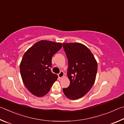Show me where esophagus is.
Segmentation results:
<instances>
[{
  "label": "esophagus",
  "instance_id": "esophagus-1",
  "mask_svg": "<svg viewBox=\"0 0 124 124\" xmlns=\"http://www.w3.org/2000/svg\"><path fill=\"white\" fill-rule=\"evenodd\" d=\"M64 77V72L62 71H60V72L58 74V77L59 78H62V77Z\"/></svg>",
  "mask_w": 124,
  "mask_h": 124
}]
</instances>
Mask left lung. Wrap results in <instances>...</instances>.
Listing matches in <instances>:
<instances>
[{
    "label": "left lung",
    "instance_id": "8db88e82",
    "mask_svg": "<svg viewBox=\"0 0 124 124\" xmlns=\"http://www.w3.org/2000/svg\"><path fill=\"white\" fill-rule=\"evenodd\" d=\"M68 58V77L70 85L63 88L65 96L71 100L84 96L94 84L97 71V63L92 52L80 43H62Z\"/></svg>",
    "mask_w": 124,
    "mask_h": 124
}]
</instances>
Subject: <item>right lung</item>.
<instances>
[{
  "instance_id": "add662e5",
  "label": "right lung",
  "mask_w": 124,
  "mask_h": 124,
  "mask_svg": "<svg viewBox=\"0 0 124 124\" xmlns=\"http://www.w3.org/2000/svg\"><path fill=\"white\" fill-rule=\"evenodd\" d=\"M62 47V43L41 40L23 55L20 64L21 75L24 84L32 94L44 96L57 79V75L51 70L52 59Z\"/></svg>"
}]
</instances>
